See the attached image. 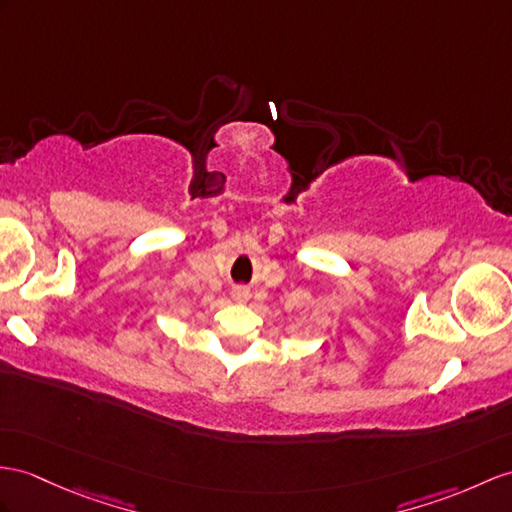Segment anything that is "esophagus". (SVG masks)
<instances>
[{"mask_svg": "<svg viewBox=\"0 0 512 512\" xmlns=\"http://www.w3.org/2000/svg\"><path fill=\"white\" fill-rule=\"evenodd\" d=\"M232 299H234V302H239V304L249 302V289H245V286H234Z\"/></svg>", "mask_w": 512, "mask_h": 512, "instance_id": "esophagus-1", "label": "esophagus"}]
</instances>
